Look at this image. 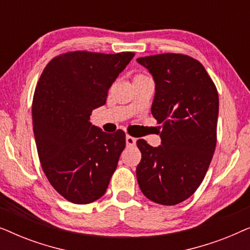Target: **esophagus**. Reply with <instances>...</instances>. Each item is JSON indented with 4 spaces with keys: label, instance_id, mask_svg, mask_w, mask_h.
<instances>
[{
    "label": "esophagus",
    "instance_id": "1",
    "mask_svg": "<svg viewBox=\"0 0 250 250\" xmlns=\"http://www.w3.org/2000/svg\"><path fill=\"white\" fill-rule=\"evenodd\" d=\"M136 145V139L132 138V136L126 135V146H134Z\"/></svg>",
    "mask_w": 250,
    "mask_h": 250
}]
</instances>
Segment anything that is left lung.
I'll use <instances>...</instances> for the list:
<instances>
[{"mask_svg": "<svg viewBox=\"0 0 250 250\" xmlns=\"http://www.w3.org/2000/svg\"><path fill=\"white\" fill-rule=\"evenodd\" d=\"M155 81L151 114L162 124L159 146L145 140L136 177L153 203L172 206L192 196L203 182L216 146L218 93L199 61L184 54L138 58Z\"/></svg>", "mask_w": 250, "mask_h": 250, "instance_id": "8db88e82", "label": "left lung"}]
</instances>
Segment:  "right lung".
Instances as JSON below:
<instances>
[{"label":"right lung","mask_w":250,"mask_h":250,"mask_svg":"<svg viewBox=\"0 0 250 250\" xmlns=\"http://www.w3.org/2000/svg\"><path fill=\"white\" fill-rule=\"evenodd\" d=\"M133 57L74 51L51 60L41 75L32 109L37 152L51 186L70 203L101 198L117 167L125 133L108 134L90 116Z\"/></svg>","instance_id":"add662e5"}]
</instances>
